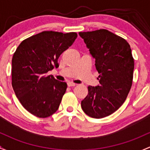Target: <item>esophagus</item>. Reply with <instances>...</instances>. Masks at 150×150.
Masks as SVG:
<instances>
[{"instance_id": "1", "label": "esophagus", "mask_w": 150, "mask_h": 150, "mask_svg": "<svg viewBox=\"0 0 150 150\" xmlns=\"http://www.w3.org/2000/svg\"><path fill=\"white\" fill-rule=\"evenodd\" d=\"M67 85H68V86H75L76 84H74V83H73V82H70V81H69V82L67 83Z\"/></svg>"}]
</instances>
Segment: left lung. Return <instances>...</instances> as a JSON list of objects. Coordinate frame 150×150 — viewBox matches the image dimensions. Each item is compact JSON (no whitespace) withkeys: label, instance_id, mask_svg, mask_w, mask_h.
Wrapping results in <instances>:
<instances>
[{"label":"left lung","instance_id":"obj_1","mask_svg":"<svg viewBox=\"0 0 150 150\" xmlns=\"http://www.w3.org/2000/svg\"><path fill=\"white\" fill-rule=\"evenodd\" d=\"M95 59L100 84L88 86L81 101L83 111L94 118L113 113L123 105L132 85L134 61L126 40L107 29L79 32Z\"/></svg>","mask_w":150,"mask_h":150}]
</instances>
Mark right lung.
<instances>
[{
	"mask_svg": "<svg viewBox=\"0 0 150 150\" xmlns=\"http://www.w3.org/2000/svg\"><path fill=\"white\" fill-rule=\"evenodd\" d=\"M77 38L76 32L44 31L24 40L12 58V86L27 111L47 118L59 108L67 84L47 75L58 68V59Z\"/></svg>",
	"mask_w": 150,
	"mask_h": 150,
	"instance_id": "right-lung-1",
	"label": "right lung"
}]
</instances>
